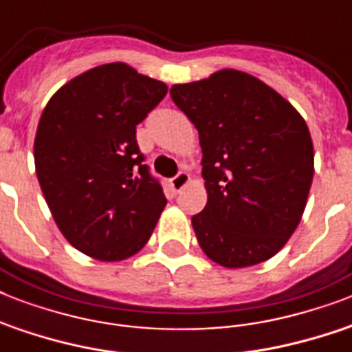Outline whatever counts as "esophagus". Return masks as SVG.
<instances>
[{"label": "esophagus", "instance_id": "obj_1", "mask_svg": "<svg viewBox=\"0 0 352 352\" xmlns=\"http://www.w3.org/2000/svg\"><path fill=\"white\" fill-rule=\"evenodd\" d=\"M188 182H190V175H188L186 171H179V173L170 181V188L173 192H181Z\"/></svg>", "mask_w": 352, "mask_h": 352}]
</instances>
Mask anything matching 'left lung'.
I'll list each match as a JSON object with an SVG mask.
<instances>
[{"label":"left lung","mask_w":352,"mask_h":352,"mask_svg":"<svg viewBox=\"0 0 352 352\" xmlns=\"http://www.w3.org/2000/svg\"><path fill=\"white\" fill-rule=\"evenodd\" d=\"M170 95L203 149L208 201L192 217L203 252L225 268L276 256L300 225L314 177L303 117L278 91L237 69L171 85Z\"/></svg>","instance_id":"1"}]
</instances>
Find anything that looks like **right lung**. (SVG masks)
Returning a JSON list of instances; mask_svg holds the SVG:
<instances>
[{
  "mask_svg": "<svg viewBox=\"0 0 352 352\" xmlns=\"http://www.w3.org/2000/svg\"><path fill=\"white\" fill-rule=\"evenodd\" d=\"M166 93L164 82L113 62L69 80L43 107L36 175L56 226L85 256L122 261L153 234L166 197L135 133Z\"/></svg>",
  "mask_w": 352,
  "mask_h": 352,
  "instance_id": "obj_1",
  "label": "right lung"
}]
</instances>
